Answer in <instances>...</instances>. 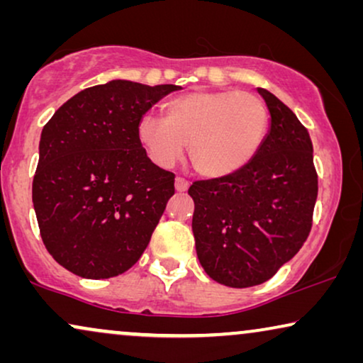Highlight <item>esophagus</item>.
Listing matches in <instances>:
<instances>
[{"instance_id": "esophagus-1", "label": "esophagus", "mask_w": 363, "mask_h": 363, "mask_svg": "<svg viewBox=\"0 0 363 363\" xmlns=\"http://www.w3.org/2000/svg\"><path fill=\"white\" fill-rule=\"evenodd\" d=\"M188 186H190V182H186L185 178L178 177L177 180H175V190L177 191H186Z\"/></svg>"}]
</instances>
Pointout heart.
<instances>
[{
    "instance_id": "b5f03b06",
    "label": "heart",
    "mask_w": 363,
    "mask_h": 363,
    "mask_svg": "<svg viewBox=\"0 0 363 363\" xmlns=\"http://www.w3.org/2000/svg\"><path fill=\"white\" fill-rule=\"evenodd\" d=\"M269 127L264 101L245 91H193L165 104V118L145 113L137 138L155 165L172 168L188 145L195 170L223 178L246 167Z\"/></svg>"
}]
</instances>
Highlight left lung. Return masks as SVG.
Here are the masks:
<instances>
[{"label":"left lung","mask_w":363,"mask_h":363,"mask_svg":"<svg viewBox=\"0 0 363 363\" xmlns=\"http://www.w3.org/2000/svg\"><path fill=\"white\" fill-rule=\"evenodd\" d=\"M257 92L271 121L255 158L233 175L188 190L198 259L228 287L262 284L292 259L309 236L317 200L309 132L274 94Z\"/></svg>","instance_id":"obj_1"}]
</instances>
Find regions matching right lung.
Listing matches in <instances>:
<instances>
[{
	"mask_svg": "<svg viewBox=\"0 0 363 363\" xmlns=\"http://www.w3.org/2000/svg\"><path fill=\"white\" fill-rule=\"evenodd\" d=\"M178 89L116 79L76 94L44 125L33 205L44 246L67 271L108 279L140 259L175 175L147 157L137 125Z\"/></svg>",
	"mask_w": 363,
	"mask_h": 363,
	"instance_id": "right-lung-1",
	"label": "right lung"
}]
</instances>
